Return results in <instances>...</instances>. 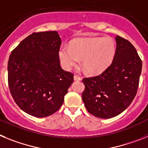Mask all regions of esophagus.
Returning a JSON list of instances; mask_svg holds the SVG:
<instances>
[{
    "instance_id": "esophagus-1",
    "label": "esophagus",
    "mask_w": 148,
    "mask_h": 148,
    "mask_svg": "<svg viewBox=\"0 0 148 148\" xmlns=\"http://www.w3.org/2000/svg\"><path fill=\"white\" fill-rule=\"evenodd\" d=\"M74 80H81L82 78L80 77L79 75H74Z\"/></svg>"
}]
</instances>
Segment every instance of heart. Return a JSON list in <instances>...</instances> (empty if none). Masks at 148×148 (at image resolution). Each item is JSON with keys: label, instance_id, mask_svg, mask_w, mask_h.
<instances>
[{"label": "heart", "instance_id": "heart-1", "mask_svg": "<svg viewBox=\"0 0 148 148\" xmlns=\"http://www.w3.org/2000/svg\"><path fill=\"white\" fill-rule=\"evenodd\" d=\"M115 44L110 37L77 39L71 47L62 45L59 50L62 65L70 70L82 60L84 70L89 74H97L104 71L112 62L115 54Z\"/></svg>", "mask_w": 148, "mask_h": 148}]
</instances>
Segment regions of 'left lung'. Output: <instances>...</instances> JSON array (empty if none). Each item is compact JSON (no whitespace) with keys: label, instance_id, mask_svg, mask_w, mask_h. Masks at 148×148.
Wrapping results in <instances>:
<instances>
[{"label":"left lung","instance_id":"8db88e82","mask_svg":"<svg viewBox=\"0 0 148 148\" xmlns=\"http://www.w3.org/2000/svg\"><path fill=\"white\" fill-rule=\"evenodd\" d=\"M116 51L111 65L97 76L83 79L82 99L87 111L101 119L117 116L136 97L142 62L134 46L117 36Z\"/></svg>","mask_w":148,"mask_h":148}]
</instances>
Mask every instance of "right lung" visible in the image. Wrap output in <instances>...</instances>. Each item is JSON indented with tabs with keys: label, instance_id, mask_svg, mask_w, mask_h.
Returning <instances> with one entry per match:
<instances>
[{
	"label": "right lung",
	"instance_id": "right-lung-1",
	"mask_svg": "<svg viewBox=\"0 0 148 148\" xmlns=\"http://www.w3.org/2000/svg\"><path fill=\"white\" fill-rule=\"evenodd\" d=\"M61 38L56 31L33 33L11 52L8 62L10 93L19 107L38 118L60 110L74 81L60 66Z\"/></svg>",
	"mask_w": 148,
	"mask_h": 148
}]
</instances>
